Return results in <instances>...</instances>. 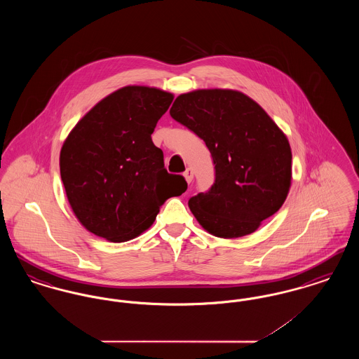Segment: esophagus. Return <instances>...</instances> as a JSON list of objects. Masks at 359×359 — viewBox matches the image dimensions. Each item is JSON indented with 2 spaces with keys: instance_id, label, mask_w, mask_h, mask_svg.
Here are the masks:
<instances>
[{
  "instance_id": "esophagus-1",
  "label": "esophagus",
  "mask_w": 359,
  "mask_h": 359,
  "mask_svg": "<svg viewBox=\"0 0 359 359\" xmlns=\"http://www.w3.org/2000/svg\"><path fill=\"white\" fill-rule=\"evenodd\" d=\"M183 176L186 177V180H187L188 184L192 182V179H194V172H192V170L191 168H187L186 171H184V173H183Z\"/></svg>"
}]
</instances>
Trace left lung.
Returning a JSON list of instances; mask_svg holds the SVG:
<instances>
[{
	"label": "left lung",
	"instance_id": "8db88e82",
	"mask_svg": "<svg viewBox=\"0 0 359 359\" xmlns=\"http://www.w3.org/2000/svg\"><path fill=\"white\" fill-rule=\"evenodd\" d=\"M170 114L205 141L215 164L214 184L188 201L196 221L219 238L255 233L288 196L287 136L258 103L236 90L180 94Z\"/></svg>",
	"mask_w": 359,
	"mask_h": 359
}]
</instances>
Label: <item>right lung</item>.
<instances>
[{
  "label": "right lung",
  "instance_id": "add662e5",
  "mask_svg": "<svg viewBox=\"0 0 359 359\" xmlns=\"http://www.w3.org/2000/svg\"><path fill=\"white\" fill-rule=\"evenodd\" d=\"M172 101L160 88L126 86L69 132L60 176L75 217L90 233L110 242L136 238L168 198L187 189L182 175L164 168L163 151L151 137Z\"/></svg>",
  "mask_w": 359,
  "mask_h": 359
}]
</instances>
